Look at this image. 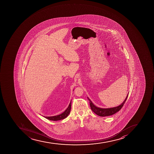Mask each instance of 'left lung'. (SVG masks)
I'll use <instances>...</instances> for the list:
<instances>
[{
	"label": "left lung",
	"mask_w": 154,
	"mask_h": 154,
	"mask_svg": "<svg viewBox=\"0 0 154 154\" xmlns=\"http://www.w3.org/2000/svg\"><path fill=\"white\" fill-rule=\"evenodd\" d=\"M128 94L127 95L125 100H124L121 104L116 106V107H114L108 108H102L97 107L94 105V104L93 103L88 97H87L90 101V107L91 108V110L93 111L95 114L97 115L98 116H100V117H105V116H111V115L114 114L115 113L119 111L125 103V101L128 97Z\"/></svg>",
	"instance_id": "8db88e82"
}]
</instances>
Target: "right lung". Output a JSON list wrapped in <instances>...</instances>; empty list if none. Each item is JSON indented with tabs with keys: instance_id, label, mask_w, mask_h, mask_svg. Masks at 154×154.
Masks as SVG:
<instances>
[{
	"instance_id": "1",
	"label": "right lung",
	"mask_w": 154,
	"mask_h": 154,
	"mask_svg": "<svg viewBox=\"0 0 154 154\" xmlns=\"http://www.w3.org/2000/svg\"><path fill=\"white\" fill-rule=\"evenodd\" d=\"M71 100L69 104L68 105V107L67 108V109L63 113L58 115H57V116H50V117L44 116V117H45V118L47 119L48 120H51V121H54L63 120V119L66 118L69 114L70 110H71Z\"/></svg>"
}]
</instances>
